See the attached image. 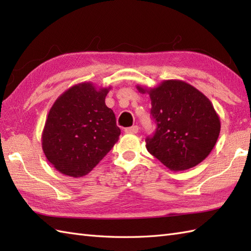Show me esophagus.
<instances>
[{
	"label": "esophagus",
	"instance_id": "esophagus-1",
	"mask_svg": "<svg viewBox=\"0 0 251 251\" xmlns=\"http://www.w3.org/2000/svg\"><path fill=\"white\" fill-rule=\"evenodd\" d=\"M138 131H139V126L137 125L128 127V128L125 129V132H127V134H137Z\"/></svg>",
	"mask_w": 251,
	"mask_h": 251
}]
</instances>
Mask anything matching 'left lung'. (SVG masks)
Instances as JSON below:
<instances>
[{"instance_id": "1", "label": "left lung", "mask_w": 251, "mask_h": 251, "mask_svg": "<svg viewBox=\"0 0 251 251\" xmlns=\"http://www.w3.org/2000/svg\"><path fill=\"white\" fill-rule=\"evenodd\" d=\"M151 98L156 123L147 137V150L174 172L196 166L209 155L220 134V119L204 94L179 79H168L151 89L137 86Z\"/></svg>"}]
</instances>
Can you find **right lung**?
Returning <instances> with one entry per match:
<instances>
[{
	"label": "right lung",
	"instance_id": "right-lung-1",
	"mask_svg": "<svg viewBox=\"0 0 251 251\" xmlns=\"http://www.w3.org/2000/svg\"><path fill=\"white\" fill-rule=\"evenodd\" d=\"M111 87L81 83L55 101L45 122L42 148L58 172L79 178L86 176L119 140L114 112L105 105Z\"/></svg>",
	"mask_w": 251,
	"mask_h": 251
}]
</instances>
